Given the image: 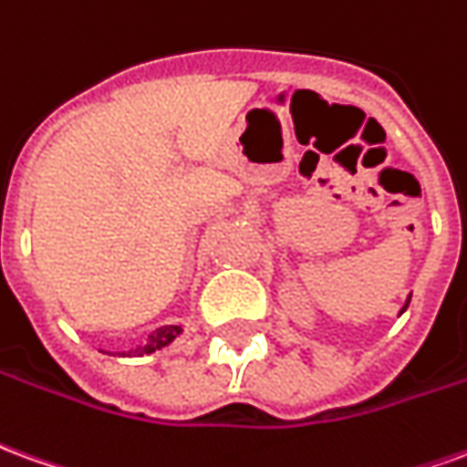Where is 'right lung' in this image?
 I'll use <instances>...</instances> for the list:
<instances>
[{
	"label": "right lung",
	"instance_id": "1",
	"mask_svg": "<svg viewBox=\"0 0 467 467\" xmlns=\"http://www.w3.org/2000/svg\"><path fill=\"white\" fill-rule=\"evenodd\" d=\"M179 333H182V326H163V328H156V331L149 336L146 346H139L136 350H129V353H124V356H144V353H154V350L169 346Z\"/></svg>",
	"mask_w": 467,
	"mask_h": 467
}]
</instances>
